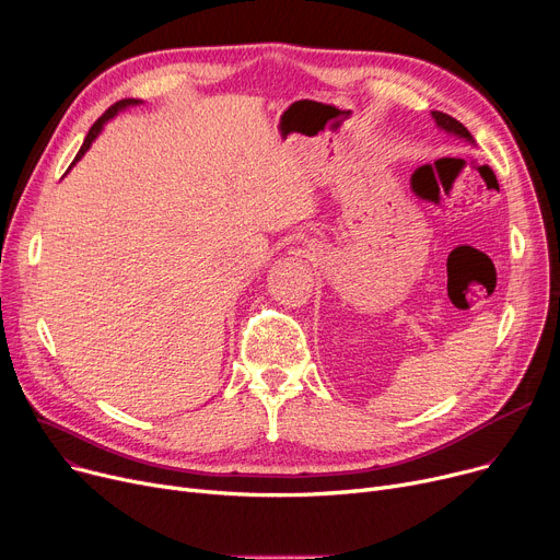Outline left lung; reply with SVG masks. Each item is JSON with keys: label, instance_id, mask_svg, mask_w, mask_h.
<instances>
[{"label": "left lung", "instance_id": "obj_1", "mask_svg": "<svg viewBox=\"0 0 560 560\" xmlns=\"http://www.w3.org/2000/svg\"><path fill=\"white\" fill-rule=\"evenodd\" d=\"M431 117L435 120V127H438L440 131H445V133H450V136H456V138H460V140H467V142L475 144L472 133H469L458 120H454L452 115L440 113V110H431Z\"/></svg>", "mask_w": 560, "mask_h": 560}]
</instances>
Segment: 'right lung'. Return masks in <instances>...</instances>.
<instances>
[{"label": "right lung", "mask_w": 560, "mask_h": 560, "mask_svg": "<svg viewBox=\"0 0 560 560\" xmlns=\"http://www.w3.org/2000/svg\"><path fill=\"white\" fill-rule=\"evenodd\" d=\"M138 104H142L140 100H120V102H117V104H113L102 117H100V120L91 127V131H88V136H85V140H83V144H81V150H79V154H77V159L72 161V165L77 163V161H81V156L88 152V150H91V144L95 142V138L102 133V129H104V125L108 122V120H113V117L117 115V113H120V110H127V108H131V106H138Z\"/></svg>", "instance_id": "obj_1"}]
</instances>
